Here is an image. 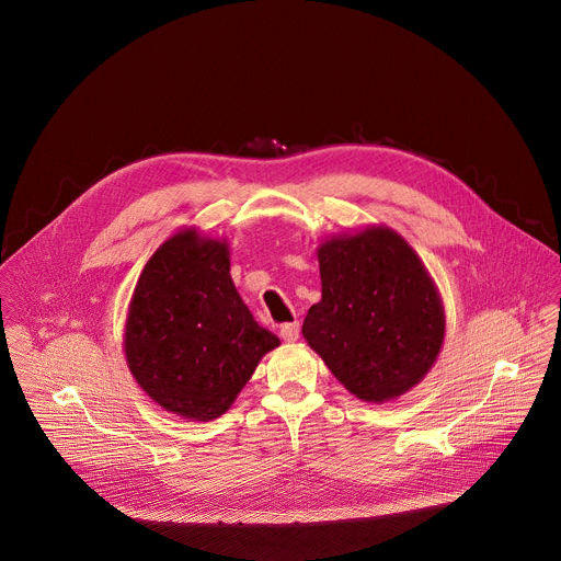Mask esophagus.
Returning a JSON list of instances; mask_svg holds the SVG:
<instances>
[{"mask_svg":"<svg viewBox=\"0 0 561 561\" xmlns=\"http://www.w3.org/2000/svg\"><path fill=\"white\" fill-rule=\"evenodd\" d=\"M280 336L285 341H296L300 336V321H287L280 325Z\"/></svg>","mask_w":561,"mask_h":561,"instance_id":"1","label":"esophagus"}]
</instances>
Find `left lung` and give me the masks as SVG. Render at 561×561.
I'll use <instances>...</instances> for the list:
<instances>
[{
    "label": "left lung",
    "instance_id": "1",
    "mask_svg": "<svg viewBox=\"0 0 561 561\" xmlns=\"http://www.w3.org/2000/svg\"><path fill=\"white\" fill-rule=\"evenodd\" d=\"M321 300L302 334L358 400H396L432 369L445 311L425 265L389 227L339 236L318 248Z\"/></svg>",
    "mask_w": 561,
    "mask_h": 561
}]
</instances>
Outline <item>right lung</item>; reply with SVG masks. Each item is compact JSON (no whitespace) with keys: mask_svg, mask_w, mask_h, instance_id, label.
Here are the masks:
<instances>
[{"mask_svg":"<svg viewBox=\"0 0 561 561\" xmlns=\"http://www.w3.org/2000/svg\"><path fill=\"white\" fill-rule=\"evenodd\" d=\"M227 241L185 229L147 261L125 323V356L145 393L192 421L225 414L278 336L231 280Z\"/></svg>","mask_w":561,"mask_h":561,"instance_id":"1","label":"right lung"}]
</instances>
